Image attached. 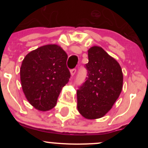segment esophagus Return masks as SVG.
<instances>
[{"instance_id": "34e87169", "label": "esophagus", "mask_w": 148, "mask_h": 148, "mask_svg": "<svg viewBox=\"0 0 148 148\" xmlns=\"http://www.w3.org/2000/svg\"><path fill=\"white\" fill-rule=\"evenodd\" d=\"M76 69H71L70 70V73H71V75L72 76H74V74H75V73H76Z\"/></svg>"}]
</instances>
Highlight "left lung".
I'll return each instance as SVG.
<instances>
[{
	"label": "left lung",
	"instance_id": "1",
	"mask_svg": "<svg viewBox=\"0 0 148 148\" xmlns=\"http://www.w3.org/2000/svg\"><path fill=\"white\" fill-rule=\"evenodd\" d=\"M85 64L87 76L77 90V108L84 118L103 117L112 108L123 89L120 64L101 47L88 50Z\"/></svg>",
	"mask_w": 148,
	"mask_h": 148
}]
</instances>
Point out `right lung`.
<instances>
[{"instance_id":"1","label":"right lung","mask_w":148,"mask_h":148,"mask_svg":"<svg viewBox=\"0 0 148 148\" xmlns=\"http://www.w3.org/2000/svg\"><path fill=\"white\" fill-rule=\"evenodd\" d=\"M67 55L56 45H45L24 58L20 70L25 97L37 110L48 111L56 106L63 86L70 78Z\"/></svg>"}]
</instances>
